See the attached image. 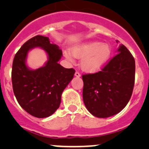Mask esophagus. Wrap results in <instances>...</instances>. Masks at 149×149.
Returning a JSON list of instances; mask_svg holds the SVG:
<instances>
[{"label":"esophagus","mask_w":149,"mask_h":149,"mask_svg":"<svg viewBox=\"0 0 149 149\" xmlns=\"http://www.w3.org/2000/svg\"><path fill=\"white\" fill-rule=\"evenodd\" d=\"M75 76H76V77H80L81 74H80V73H79V72L76 71V73H75Z\"/></svg>","instance_id":"obj_1"}]
</instances>
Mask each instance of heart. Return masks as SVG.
I'll use <instances>...</instances> for the list:
<instances>
[{"mask_svg": "<svg viewBox=\"0 0 149 149\" xmlns=\"http://www.w3.org/2000/svg\"><path fill=\"white\" fill-rule=\"evenodd\" d=\"M64 51V56L70 62H74L75 58H81L80 66L86 72H95L106 65L112 53V48L107 43L89 42Z\"/></svg>", "mask_w": 149, "mask_h": 149, "instance_id": "obj_1", "label": "heart"}]
</instances>
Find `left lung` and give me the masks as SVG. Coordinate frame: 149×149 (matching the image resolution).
Instances as JSON below:
<instances>
[{
	"instance_id": "1",
	"label": "left lung",
	"mask_w": 149,
	"mask_h": 149,
	"mask_svg": "<svg viewBox=\"0 0 149 149\" xmlns=\"http://www.w3.org/2000/svg\"><path fill=\"white\" fill-rule=\"evenodd\" d=\"M135 72L134 58L120 44L118 53L100 71L84 74L83 100L88 112L105 118L124 109L133 94Z\"/></svg>"
}]
</instances>
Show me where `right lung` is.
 <instances>
[{
  "instance_id": "add662e5",
  "label": "right lung",
  "mask_w": 149,
  "mask_h": 149,
  "mask_svg": "<svg viewBox=\"0 0 149 149\" xmlns=\"http://www.w3.org/2000/svg\"><path fill=\"white\" fill-rule=\"evenodd\" d=\"M37 46L46 51L48 61L43 67L30 70L26 65V58L28 50ZM62 55L56 45L41 35L29 40L15 55L11 71L13 93L20 106L32 116L47 118L60 107L63 91L76 71L58 63Z\"/></svg>"
}]
</instances>
